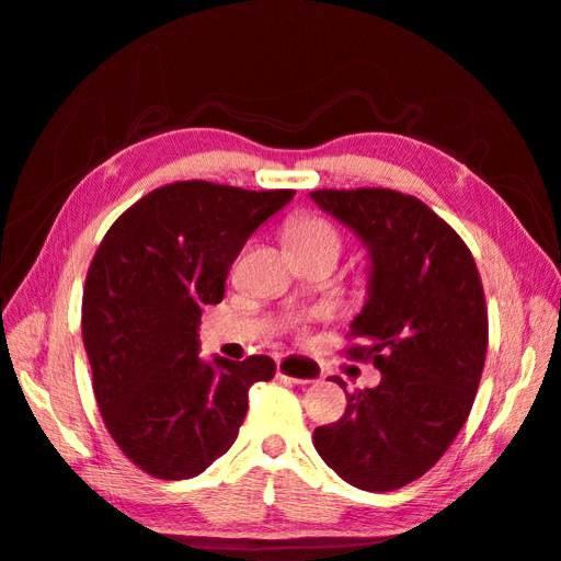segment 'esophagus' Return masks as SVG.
I'll return each instance as SVG.
<instances>
[{
  "label": "esophagus",
  "instance_id": "34e87169",
  "mask_svg": "<svg viewBox=\"0 0 561 561\" xmlns=\"http://www.w3.org/2000/svg\"><path fill=\"white\" fill-rule=\"evenodd\" d=\"M277 376L279 378H286L290 382H313L321 378V369L319 364L307 359V357H300V355H279L277 357Z\"/></svg>",
  "mask_w": 561,
  "mask_h": 561
}]
</instances>
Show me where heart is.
<instances>
[{"instance_id": "1", "label": "heart", "mask_w": 561, "mask_h": 561, "mask_svg": "<svg viewBox=\"0 0 561 561\" xmlns=\"http://www.w3.org/2000/svg\"><path fill=\"white\" fill-rule=\"evenodd\" d=\"M286 240L290 248H313V245H334L339 250L336 231L321 220V217L302 215L286 229Z\"/></svg>"}]
</instances>
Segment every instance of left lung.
<instances>
[{
    "label": "left lung",
    "instance_id": "obj_1",
    "mask_svg": "<svg viewBox=\"0 0 561 561\" xmlns=\"http://www.w3.org/2000/svg\"><path fill=\"white\" fill-rule=\"evenodd\" d=\"M309 197L367 250V302L351 323L367 346L348 355L371 359L382 376L378 387L346 394L344 417L316 428L313 447L355 489L397 491L440 460L474 403L489 348L477 263L410 194L359 187Z\"/></svg>",
    "mask_w": 561,
    "mask_h": 561
}]
</instances>
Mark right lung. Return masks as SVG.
Returning a JSON list of instances; mask_svg holds the SVG:
<instances>
[{
  "label": "right lung",
  "mask_w": 561,
  "mask_h": 561,
  "mask_svg": "<svg viewBox=\"0 0 561 561\" xmlns=\"http://www.w3.org/2000/svg\"><path fill=\"white\" fill-rule=\"evenodd\" d=\"M296 190L181 181L146 194L105 233L82 298V339L103 422L137 468L190 479L233 445L248 392L275 362L199 357L202 309L225 298L248 238Z\"/></svg>",
  "instance_id": "add662e5"
}]
</instances>
